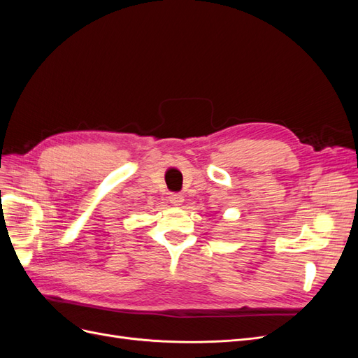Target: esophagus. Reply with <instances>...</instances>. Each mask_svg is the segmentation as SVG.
Instances as JSON below:
<instances>
[{
	"mask_svg": "<svg viewBox=\"0 0 358 358\" xmlns=\"http://www.w3.org/2000/svg\"><path fill=\"white\" fill-rule=\"evenodd\" d=\"M170 199V203L173 204V206H176V208H179V206H182V203H183V196L182 194H171V196L169 197Z\"/></svg>",
	"mask_w": 358,
	"mask_h": 358,
	"instance_id": "34e87169",
	"label": "esophagus"
}]
</instances>
